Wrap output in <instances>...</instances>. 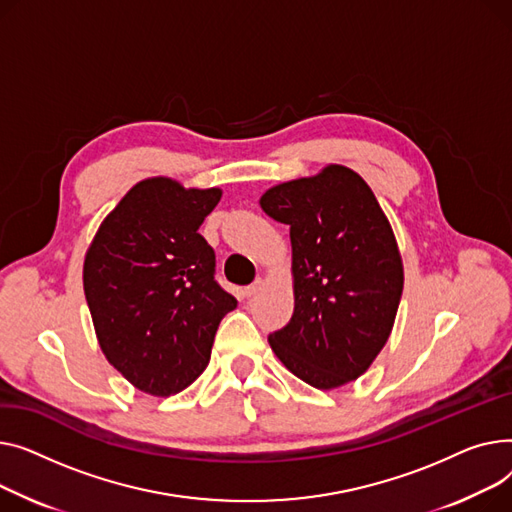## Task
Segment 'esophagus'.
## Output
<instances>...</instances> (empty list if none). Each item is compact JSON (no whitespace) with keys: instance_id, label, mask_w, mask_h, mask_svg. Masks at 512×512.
Instances as JSON below:
<instances>
[{"instance_id":"1","label":"esophagus","mask_w":512,"mask_h":512,"mask_svg":"<svg viewBox=\"0 0 512 512\" xmlns=\"http://www.w3.org/2000/svg\"><path fill=\"white\" fill-rule=\"evenodd\" d=\"M260 289H262V281H260V279H256L252 285L244 287V295H246V297H254L256 293H260Z\"/></svg>"}]
</instances>
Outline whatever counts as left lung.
I'll return each instance as SVG.
<instances>
[{"label": "left lung", "instance_id": "left-lung-1", "mask_svg": "<svg viewBox=\"0 0 512 512\" xmlns=\"http://www.w3.org/2000/svg\"><path fill=\"white\" fill-rule=\"evenodd\" d=\"M260 206L289 225L295 310L268 337L277 357L316 388L362 376L388 341L403 264L388 219L355 171L328 165L270 188Z\"/></svg>", "mask_w": 512, "mask_h": 512}]
</instances>
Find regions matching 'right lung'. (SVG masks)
I'll use <instances>...</instances> for the list:
<instances>
[{"label":"right lung","instance_id":"add662e5","mask_svg":"<svg viewBox=\"0 0 512 512\" xmlns=\"http://www.w3.org/2000/svg\"><path fill=\"white\" fill-rule=\"evenodd\" d=\"M221 190L169 177L136 184L101 223L84 258V295L109 364L138 390L169 397L208 366L237 299L215 279L198 233Z\"/></svg>","mask_w":512,"mask_h":512}]
</instances>
